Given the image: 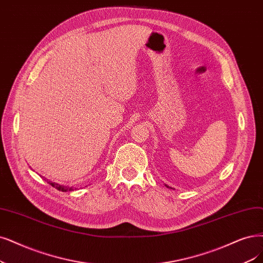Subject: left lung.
Here are the masks:
<instances>
[{"label": "left lung", "instance_id": "obj_1", "mask_svg": "<svg viewBox=\"0 0 263 263\" xmlns=\"http://www.w3.org/2000/svg\"><path fill=\"white\" fill-rule=\"evenodd\" d=\"M166 186H167V187H169V186H168V185H166Z\"/></svg>", "mask_w": 263, "mask_h": 263}]
</instances>
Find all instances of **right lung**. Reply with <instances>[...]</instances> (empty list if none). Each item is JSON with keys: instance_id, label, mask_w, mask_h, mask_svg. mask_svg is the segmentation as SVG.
<instances>
[{"instance_id": "obj_1", "label": "right lung", "mask_w": 263, "mask_h": 263, "mask_svg": "<svg viewBox=\"0 0 263 263\" xmlns=\"http://www.w3.org/2000/svg\"><path fill=\"white\" fill-rule=\"evenodd\" d=\"M45 180H46V179H45ZM46 181H47L48 184H50V185H52L53 187H55L56 190L61 191V192H71V191H73L72 186L70 187V186H66V185H61V184H57V183L52 182V181H48V180H46Z\"/></svg>"}]
</instances>
